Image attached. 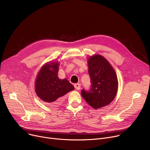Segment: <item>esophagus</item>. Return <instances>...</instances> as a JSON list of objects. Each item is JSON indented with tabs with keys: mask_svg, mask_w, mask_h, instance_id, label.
I'll list each match as a JSON object with an SVG mask.
<instances>
[{
	"mask_svg": "<svg viewBox=\"0 0 150 150\" xmlns=\"http://www.w3.org/2000/svg\"><path fill=\"white\" fill-rule=\"evenodd\" d=\"M74 87L76 90H79L80 89V87H81V85L78 83H76L74 85Z\"/></svg>",
	"mask_w": 150,
	"mask_h": 150,
	"instance_id": "1",
	"label": "esophagus"
}]
</instances>
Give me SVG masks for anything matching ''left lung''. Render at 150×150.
<instances>
[{
    "mask_svg": "<svg viewBox=\"0 0 150 150\" xmlns=\"http://www.w3.org/2000/svg\"><path fill=\"white\" fill-rule=\"evenodd\" d=\"M88 65L90 88L82 89L81 96L92 108L100 109L114 100L117 91V78L110 64L100 55L91 56Z\"/></svg>",
    "mask_w": 150,
    "mask_h": 150,
    "instance_id": "obj_1",
    "label": "left lung"
}]
</instances>
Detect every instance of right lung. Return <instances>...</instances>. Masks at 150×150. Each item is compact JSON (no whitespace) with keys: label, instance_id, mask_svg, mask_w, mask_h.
I'll return each mask as SVG.
<instances>
[{"label":"right lung","instance_id":"1","mask_svg":"<svg viewBox=\"0 0 150 150\" xmlns=\"http://www.w3.org/2000/svg\"><path fill=\"white\" fill-rule=\"evenodd\" d=\"M59 65L57 62L46 63L40 71L35 81L37 95L50 105L59 104L63 96L75 89L67 79L59 78Z\"/></svg>","mask_w":150,"mask_h":150}]
</instances>
